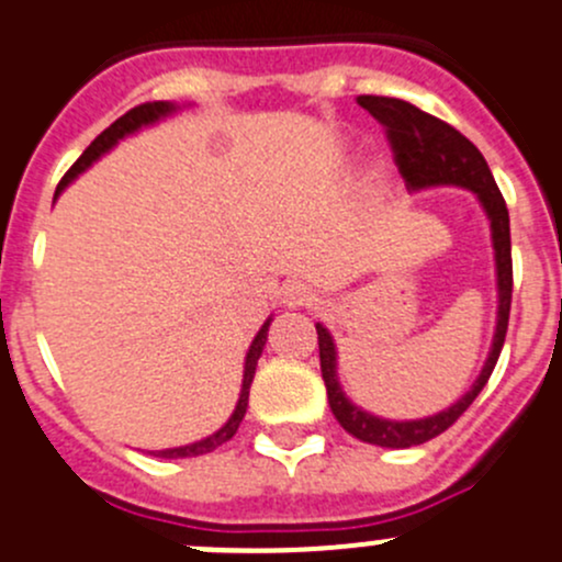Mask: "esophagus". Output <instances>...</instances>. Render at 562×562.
I'll return each mask as SVG.
<instances>
[{"instance_id":"esophagus-1","label":"esophagus","mask_w":562,"mask_h":562,"mask_svg":"<svg viewBox=\"0 0 562 562\" xmlns=\"http://www.w3.org/2000/svg\"><path fill=\"white\" fill-rule=\"evenodd\" d=\"M316 300V289L311 286L308 281H289L286 286H283V303L289 305V308H300V305H311Z\"/></svg>"}]
</instances>
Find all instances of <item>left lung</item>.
<instances>
[{
  "label": "left lung",
  "instance_id": "left-lung-1",
  "mask_svg": "<svg viewBox=\"0 0 562 562\" xmlns=\"http://www.w3.org/2000/svg\"><path fill=\"white\" fill-rule=\"evenodd\" d=\"M358 103L385 127L387 144L393 149L398 171L409 188H429V186H462L470 188L481 199L488 221H492V240H494V259H497V286H499V311H497V333H494L492 352H488L486 366L475 385L459 398L453 407L442 409L440 415H431L424 420H385L363 413L355 407L336 380V347H333L330 333L322 325H316L319 336V366L322 380L327 387V402H330L333 415L344 431H349L358 440L371 442L380 448H413L435 440L446 429H451L464 409L470 407L483 391V385L492 376L497 366L499 352H503L505 333H508V314H510V292H514V262H510V224L508 207L488 171L486 160L477 153L475 144L464 138L457 127L437 116L426 114L418 105L407 103L398 98H382V94H360Z\"/></svg>",
  "mask_w": 562,
  "mask_h": 562
}]
</instances>
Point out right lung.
Returning a JSON list of instances; mask_svg holds the SVG:
<instances>
[{
	"label": "right lung",
	"mask_w": 562,
	"mask_h": 562,
	"mask_svg": "<svg viewBox=\"0 0 562 562\" xmlns=\"http://www.w3.org/2000/svg\"><path fill=\"white\" fill-rule=\"evenodd\" d=\"M171 109H175V105L166 103V100H153V103H142V105H136V109L125 111V114H122L120 120L111 122V125L105 127V131L100 133L98 138H94V142L90 144V147H87L85 153H81V158L76 160V164L70 166L68 171H65V177H63V180H59V186H57V193L63 191V188L68 186V182L74 180L76 175H81V171H85L87 166L92 164V160H98L100 155L105 153V149L114 147V144L120 142V138L125 136V133H133V131H136V127H142V125H149V122H155V120H158V116L169 114ZM57 193H54V196H57ZM268 327H270V319L265 322L262 330H259V333H257V338H254V341H251V349H248V355H246V374H243L240 402H237L235 413H232V418L226 420L224 429H218V431H215L213 437H207V440L193 442V446H186V448H169V451H160V453H158L160 459L202 457V453L215 451V448L224 446L226 440H232V437H235V431L240 429V424H243V415H246V407H248V391H251L254 374H257V360H259V355H262L265 341H268Z\"/></svg>",
	"instance_id": "1"
}]
</instances>
